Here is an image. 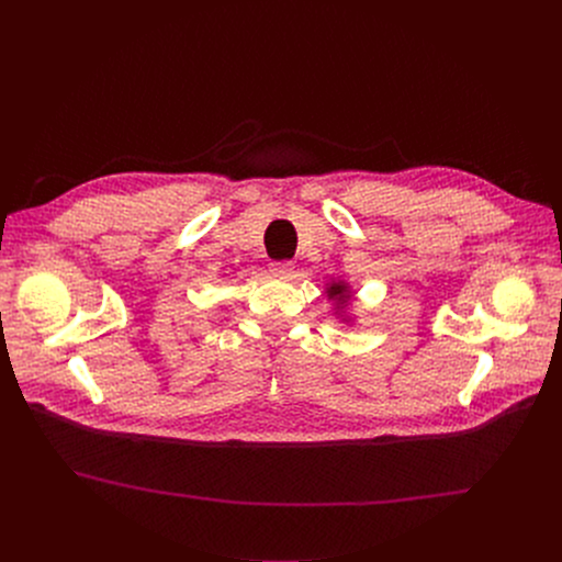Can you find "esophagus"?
Instances as JSON below:
<instances>
[{
  "mask_svg": "<svg viewBox=\"0 0 562 562\" xmlns=\"http://www.w3.org/2000/svg\"><path fill=\"white\" fill-rule=\"evenodd\" d=\"M269 271H271V276L273 278H289L291 273H293V265L291 262H273L271 267H269Z\"/></svg>",
  "mask_w": 562,
  "mask_h": 562,
  "instance_id": "obj_1",
  "label": "esophagus"
}]
</instances>
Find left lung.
<instances>
[{"label":"left lung","mask_w":562,"mask_h":562,"mask_svg":"<svg viewBox=\"0 0 562 562\" xmlns=\"http://www.w3.org/2000/svg\"><path fill=\"white\" fill-rule=\"evenodd\" d=\"M325 295L334 306V315L345 325H356V315H353V289L345 280H331L325 284Z\"/></svg>","instance_id":"1"}]
</instances>
